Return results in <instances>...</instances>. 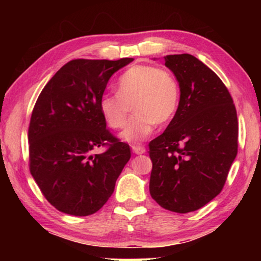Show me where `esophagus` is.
Masks as SVG:
<instances>
[{
	"instance_id": "esophagus-1",
	"label": "esophagus",
	"mask_w": 261,
	"mask_h": 261,
	"mask_svg": "<svg viewBox=\"0 0 261 261\" xmlns=\"http://www.w3.org/2000/svg\"><path fill=\"white\" fill-rule=\"evenodd\" d=\"M132 149H133L135 154H144L146 152V148L144 146H132Z\"/></svg>"
}]
</instances>
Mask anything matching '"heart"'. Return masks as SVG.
I'll use <instances>...</instances> for the list:
<instances>
[{"label": "heart", "instance_id": "1", "mask_svg": "<svg viewBox=\"0 0 261 261\" xmlns=\"http://www.w3.org/2000/svg\"><path fill=\"white\" fill-rule=\"evenodd\" d=\"M117 94H103L98 108L109 127H124L130 106L134 115L121 133L129 144H140L154 129L172 119L179 105L180 90L176 78L158 66L134 65L121 74L116 83Z\"/></svg>", "mask_w": 261, "mask_h": 261}]
</instances>
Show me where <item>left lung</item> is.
Listing matches in <instances>:
<instances>
[{
	"mask_svg": "<svg viewBox=\"0 0 261 261\" xmlns=\"http://www.w3.org/2000/svg\"><path fill=\"white\" fill-rule=\"evenodd\" d=\"M180 89L177 112L149 142V194L164 209L195 212L222 190L238 153L233 98L219 76L196 57H164Z\"/></svg>",
	"mask_w": 261,
	"mask_h": 261,
	"instance_id": "8db88e82",
	"label": "left lung"
}]
</instances>
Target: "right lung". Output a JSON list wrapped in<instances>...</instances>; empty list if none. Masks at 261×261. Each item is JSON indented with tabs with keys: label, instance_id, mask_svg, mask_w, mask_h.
<instances>
[{
	"label": "right lung",
	"instance_id": "add662e5",
	"mask_svg": "<svg viewBox=\"0 0 261 261\" xmlns=\"http://www.w3.org/2000/svg\"><path fill=\"white\" fill-rule=\"evenodd\" d=\"M133 60H71L39 95L28 128L30 170L59 212L73 216L98 212L130 159L129 146L106 128L98 102L110 77ZM105 144V153L92 154Z\"/></svg>",
	"mask_w": 261,
	"mask_h": 261
}]
</instances>
